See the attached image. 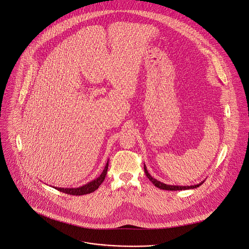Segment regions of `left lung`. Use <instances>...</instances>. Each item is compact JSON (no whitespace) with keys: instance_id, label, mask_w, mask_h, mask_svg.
Wrapping results in <instances>:
<instances>
[{"instance_id":"1","label":"left lung","mask_w":249,"mask_h":249,"mask_svg":"<svg viewBox=\"0 0 249 249\" xmlns=\"http://www.w3.org/2000/svg\"><path fill=\"white\" fill-rule=\"evenodd\" d=\"M143 169H144V173H145V175H146V177L149 179V181L155 186V187H157V188H159L160 190H165V191H182V190H190V189H196V188H198L199 186H201V184L203 183H200V184H198V185H195V186H187V187H181V186H171V185H166V184H163V183H161V182H159V181H157V180H155L154 178H152L149 174H148V172H147V170H146V168H145V166H143Z\"/></svg>"}]
</instances>
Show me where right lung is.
Here are the masks:
<instances>
[{"mask_svg":"<svg viewBox=\"0 0 249 249\" xmlns=\"http://www.w3.org/2000/svg\"><path fill=\"white\" fill-rule=\"evenodd\" d=\"M107 169H108V162L106 164V167L103 171V173L101 174V176L99 178H97L96 180L88 183L87 185L83 186L81 188H76V189H60V188H54L57 191L67 194V195H71V196H84L87 194H91L93 192H95L101 185L102 183L105 181L106 179V175L107 173Z\"/></svg>","mask_w":249,"mask_h":249,"instance_id":"1","label":"right lung"}]
</instances>
